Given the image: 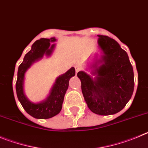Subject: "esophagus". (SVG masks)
<instances>
[{
	"instance_id": "34e87169",
	"label": "esophagus",
	"mask_w": 148,
	"mask_h": 148,
	"mask_svg": "<svg viewBox=\"0 0 148 148\" xmlns=\"http://www.w3.org/2000/svg\"><path fill=\"white\" fill-rule=\"evenodd\" d=\"M74 68H75V71H76V74H77V72H78V71H79L81 70V67L79 66H78V65H77V66H74Z\"/></svg>"
}]
</instances>
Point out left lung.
<instances>
[{
  "label": "left lung",
  "instance_id": "1",
  "mask_svg": "<svg viewBox=\"0 0 148 148\" xmlns=\"http://www.w3.org/2000/svg\"><path fill=\"white\" fill-rule=\"evenodd\" d=\"M98 45L104 53L102 64L96 68L92 79L84 71L77 73L88 107L94 114L111 115L125 108L132 97L134 75L127 54L108 36L98 35Z\"/></svg>",
  "mask_w": 148,
  "mask_h": 148
}]
</instances>
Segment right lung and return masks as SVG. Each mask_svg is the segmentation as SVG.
<instances>
[{
    "label": "right lung",
    "mask_w": 148,
    "mask_h": 148,
    "mask_svg": "<svg viewBox=\"0 0 148 148\" xmlns=\"http://www.w3.org/2000/svg\"><path fill=\"white\" fill-rule=\"evenodd\" d=\"M54 38L51 39L41 38L36 40L32 46V49L25 55L23 61L18 68V79L16 82V92L20 102L26 112L36 119H49L60 112L64 96L69 88V79L75 75V69L71 68L69 71L57 79L51 88L50 95L47 99L40 103H32L26 97L23 92L24 74L34 61L42 58L45 54L50 55L54 48L50 42H54Z\"/></svg>",
    "instance_id": "obj_1"
}]
</instances>
